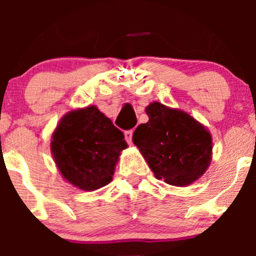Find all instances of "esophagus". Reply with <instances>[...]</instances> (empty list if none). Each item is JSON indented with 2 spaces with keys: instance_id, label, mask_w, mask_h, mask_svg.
<instances>
[{
  "instance_id": "obj_1",
  "label": "esophagus",
  "mask_w": 256,
  "mask_h": 256,
  "mask_svg": "<svg viewBox=\"0 0 256 256\" xmlns=\"http://www.w3.org/2000/svg\"><path fill=\"white\" fill-rule=\"evenodd\" d=\"M132 134H134L132 130H128L124 132V135H125V140L128 144L132 142Z\"/></svg>"
}]
</instances>
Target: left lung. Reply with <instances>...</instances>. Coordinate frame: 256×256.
<instances>
[{
    "label": "left lung",
    "mask_w": 256,
    "mask_h": 256,
    "mask_svg": "<svg viewBox=\"0 0 256 256\" xmlns=\"http://www.w3.org/2000/svg\"><path fill=\"white\" fill-rule=\"evenodd\" d=\"M148 121L138 126L135 146L157 180L186 187L200 178L212 161V135L190 114L158 102L146 108Z\"/></svg>",
    "instance_id": "8db88e82"
}]
</instances>
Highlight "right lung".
I'll return each mask as SVG.
<instances>
[{
    "instance_id": "1",
    "label": "right lung",
    "mask_w": 256,
    "mask_h": 256,
    "mask_svg": "<svg viewBox=\"0 0 256 256\" xmlns=\"http://www.w3.org/2000/svg\"><path fill=\"white\" fill-rule=\"evenodd\" d=\"M124 134L96 106L72 110L52 134L50 152L66 180L82 190H96L112 180Z\"/></svg>"
}]
</instances>
